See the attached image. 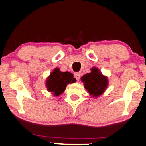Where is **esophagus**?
I'll return each mask as SVG.
<instances>
[{
  "mask_svg": "<svg viewBox=\"0 0 146 146\" xmlns=\"http://www.w3.org/2000/svg\"><path fill=\"white\" fill-rule=\"evenodd\" d=\"M74 77L77 80V81H79L80 80V77H81V74L80 72H76L74 73Z\"/></svg>",
  "mask_w": 146,
  "mask_h": 146,
  "instance_id": "obj_1",
  "label": "esophagus"
}]
</instances>
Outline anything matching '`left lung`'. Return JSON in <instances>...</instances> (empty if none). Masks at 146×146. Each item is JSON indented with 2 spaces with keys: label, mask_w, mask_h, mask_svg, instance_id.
<instances>
[{
  "label": "left lung",
  "mask_w": 146,
  "mask_h": 146,
  "mask_svg": "<svg viewBox=\"0 0 146 146\" xmlns=\"http://www.w3.org/2000/svg\"><path fill=\"white\" fill-rule=\"evenodd\" d=\"M81 80L84 83L85 89L94 97L101 95L108 85L107 78L96 67L92 68L91 72L83 76Z\"/></svg>",
  "instance_id": "left-lung-1"
}]
</instances>
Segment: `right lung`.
<instances>
[{
    "label": "right lung",
    "mask_w": 146,
    "mask_h": 146,
    "mask_svg": "<svg viewBox=\"0 0 146 146\" xmlns=\"http://www.w3.org/2000/svg\"><path fill=\"white\" fill-rule=\"evenodd\" d=\"M76 82L72 74L61 72L56 68L47 78L46 84L48 91L52 92L54 96H59L64 92L67 84Z\"/></svg>",
    "instance_id": "add662e5"
}]
</instances>
